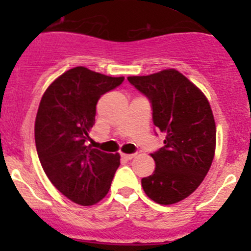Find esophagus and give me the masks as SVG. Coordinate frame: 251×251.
Wrapping results in <instances>:
<instances>
[{
    "instance_id": "34e87169",
    "label": "esophagus",
    "mask_w": 251,
    "mask_h": 251,
    "mask_svg": "<svg viewBox=\"0 0 251 251\" xmlns=\"http://www.w3.org/2000/svg\"><path fill=\"white\" fill-rule=\"evenodd\" d=\"M121 156H123L124 159H126V160H131V159L135 158L136 154H125V153H123V154H121Z\"/></svg>"
}]
</instances>
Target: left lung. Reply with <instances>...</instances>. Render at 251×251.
<instances>
[{"label": "left lung", "mask_w": 251, "mask_h": 251, "mask_svg": "<svg viewBox=\"0 0 251 251\" xmlns=\"http://www.w3.org/2000/svg\"><path fill=\"white\" fill-rule=\"evenodd\" d=\"M127 80L151 100L153 121L165 135L163 148L151 156L155 170L142 178L143 191L161 205L191 196L211 168L216 125L206 96L176 69Z\"/></svg>", "instance_id": "left-lung-1"}]
</instances>
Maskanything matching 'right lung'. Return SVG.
<instances>
[{
  "label": "right lung",
  "mask_w": 251,
  "mask_h": 251,
  "mask_svg": "<svg viewBox=\"0 0 251 251\" xmlns=\"http://www.w3.org/2000/svg\"><path fill=\"white\" fill-rule=\"evenodd\" d=\"M124 81L85 67L67 70L47 87L35 119V144L45 174L53 186L83 206L108 194L120 154L87 146L102 95Z\"/></svg>",
  "instance_id": "add662e5"
}]
</instances>
